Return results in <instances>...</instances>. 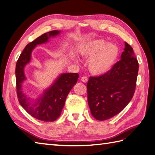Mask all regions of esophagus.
Instances as JSON below:
<instances>
[{"mask_svg": "<svg viewBox=\"0 0 155 155\" xmlns=\"http://www.w3.org/2000/svg\"><path fill=\"white\" fill-rule=\"evenodd\" d=\"M81 80L82 81H83V82H84V83H86V82H87V78L86 77V76L82 77V78H81Z\"/></svg>", "mask_w": 155, "mask_h": 155, "instance_id": "1", "label": "esophagus"}]
</instances>
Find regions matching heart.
<instances>
[{
  "instance_id": "obj_1",
  "label": "heart",
  "mask_w": 155,
  "mask_h": 155,
  "mask_svg": "<svg viewBox=\"0 0 155 155\" xmlns=\"http://www.w3.org/2000/svg\"><path fill=\"white\" fill-rule=\"evenodd\" d=\"M77 53L81 58L89 59L87 68L91 74L103 75L108 73L114 65L119 55V49L115 44L103 39H93L79 45Z\"/></svg>"
}]
</instances>
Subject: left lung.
I'll use <instances>...</instances> for the list:
<instances>
[{
	"mask_svg": "<svg viewBox=\"0 0 155 155\" xmlns=\"http://www.w3.org/2000/svg\"><path fill=\"white\" fill-rule=\"evenodd\" d=\"M120 60L108 73L90 77L87 83V103L91 114L98 120L118 114L133 97L138 71V63L133 49L124 42Z\"/></svg>",
	"mask_w": 155,
	"mask_h": 155,
	"instance_id": "obj_1",
	"label": "left lung"
}]
</instances>
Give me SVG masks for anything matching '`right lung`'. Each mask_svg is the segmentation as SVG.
<instances>
[{"instance_id":"obj_1","label":"right lung","mask_w":155,"mask_h":155,"mask_svg":"<svg viewBox=\"0 0 155 155\" xmlns=\"http://www.w3.org/2000/svg\"><path fill=\"white\" fill-rule=\"evenodd\" d=\"M61 31H51L43 34L25 47L17 62L15 69L17 96L21 106L29 114L39 120L53 122L59 118L68 94L76 84L78 73H64L53 81L51 86L43 90L37 97L27 96L23 91V83L27 79L25 74V68L31 60V53L38 45L49 41L50 38L56 37Z\"/></svg>"}]
</instances>
